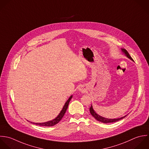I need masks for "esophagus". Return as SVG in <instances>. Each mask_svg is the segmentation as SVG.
I'll return each instance as SVG.
<instances>
[{
  "label": "esophagus",
  "mask_w": 149,
  "mask_h": 149,
  "mask_svg": "<svg viewBox=\"0 0 149 149\" xmlns=\"http://www.w3.org/2000/svg\"><path fill=\"white\" fill-rule=\"evenodd\" d=\"M80 89V91H81V92H82V91H84V90H83L82 89Z\"/></svg>",
  "instance_id": "1"
}]
</instances>
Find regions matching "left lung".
Segmentation results:
<instances>
[{
	"mask_svg": "<svg viewBox=\"0 0 149 149\" xmlns=\"http://www.w3.org/2000/svg\"><path fill=\"white\" fill-rule=\"evenodd\" d=\"M121 50H122L123 52L125 53V56H126L128 58H130L131 60L134 61L133 59H132V58L131 57V56L130 55V54L128 53V52H127V50H125V49H121ZM89 111H90V113H91V114H92V116L96 120H97V121H100V122H102V123H105V124H109V123H111L117 122V121H119V120H122V119L124 118L127 116H124V117H121V118H116V119H108V118H104V117H102V116L98 115V114L95 111V110H93V107H92V105H91V107L90 109H89Z\"/></svg>",
	"mask_w": 149,
	"mask_h": 149,
	"instance_id": "8db88e82",
	"label": "left lung"
}]
</instances>
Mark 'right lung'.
Segmentation results:
<instances>
[{
  "instance_id": "add662e5",
  "label": "right lung",
  "mask_w": 149,
  "mask_h": 149,
  "mask_svg": "<svg viewBox=\"0 0 149 149\" xmlns=\"http://www.w3.org/2000/svg\"><path fill=\"white\" fill-rule=\"evenodd\" d=\"M72 96H71L69 97V99L65 102L62 110L60 111V114L58 115V116L56 118L53 119L52 121H47V122H46V123H32V122H31V123L32 124H35V125H37L44 126V127H52V126H53V125L57 124L58 122H60V121L62 119V118L64 116V114H65V113L67 111V109L68 108V104H69L71 99H72Z\"/></svg>"
}]
</instances>
